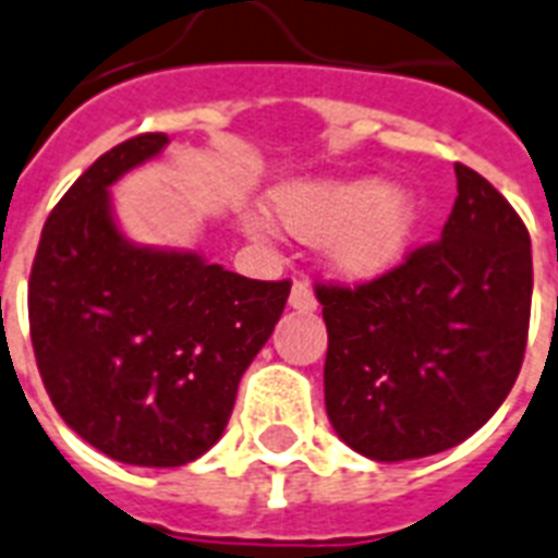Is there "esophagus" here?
<instances>
[{"instance_id": "esophagus-1", "label": "esophagus", "mask_w": 558, "mask_h": 558, "mask_svg": "<svg viewBox=\"0 0 558 558\" xmlns=\"http://www.w3.org/2000/svg\"><path fill=\"white\" fill-rule=\"evenodd\" d=\"M291 308L302 311V314H311V311H317V300H314V291H311V284L305 279L300 282H293L291 288Z\"/></svg>"}]
</instances>
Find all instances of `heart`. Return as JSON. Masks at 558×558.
<instances>
[{"label": "heart", "mask_w": 558, "mask_h": 558, "mask_svg": "<svg viewBox=\"0 0 558 558\" xmlns=\"http://www.w3.org/2000/svg\"><path fill=\"white\" fill-rule=\"evenodd\" d=\"M270 211L300 239L323 235L331 267L352 279H373L399 265L418 223L416 194L408 185L352 177L279 185Z\"/></svg>", "instance_id": "obj_1"}]
</instances>
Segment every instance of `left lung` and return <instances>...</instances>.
Listing matches in <instances>:
<instances>
[{"instance_id":"1","label":"left lung","mask_w":558,"mask_h":558,"mask_svg":"<svg viewBox=\"0 0 558 558\" xmlns=\"http://www.w3.org/2000/svg\"><path fill=\"white\" fill-rule=\"evenodd\" d=\"M442 239L373 282L317 284L328 328L326 413L357 454L399 463L481 430L526 349L530 232L495 185L454 166Z\"/></svg>"}]
</instances>
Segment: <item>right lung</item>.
Listing matches in <instances>:
<instances>
[{
    "instance_id": "add662e5",
    "label": "right lung",
    "mask_w": 558,
    "mask_h": 558,
    "mask_svg": "<svg viewBox=\"0 0 558 558\" xmlns=\"http://www.w3.org/2000/svg\"><path fill=\"white\" fill-rule=\"evenodd\" d=\"M166 145L142 133L95 159L51 209L28 279L34 357L60 418L101 454L148 469L218 442L291 293L288 279L124 239L110 185Z\"/></svg>"
}]
</instances>
